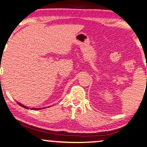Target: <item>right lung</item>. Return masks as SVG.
<instances>
[{
	"label": "right lung",
	"mask_w": 147,
	"mask_h": 147,
	"mask_svg": "<svg viewBox=\"0 0 147 147\" xmlns=\"http://www.w3.org/2000/svg\"><path fill=\"white\" fill-rule=\"evenodd\" d=\"M18 104H19V105H20V106H22V107L25 108V109H28V107H26V106H25L22 105V104H20V103H18ZM34 109V110H38V109Z\"/></svg>",
	"instance_id": "obj_1"
}]
</instances>
